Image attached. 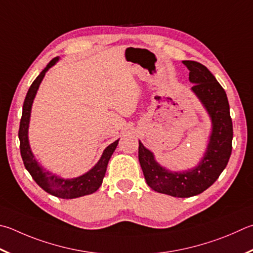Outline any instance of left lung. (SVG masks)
Instances as JSON below:
<instances>
[{"instance_id": "8db88e82", "label": "left lung", "mask_w": 253, "mask_h": 253, "mask_svg": "<svg viewBox=\"0 0 253 253\" xmlns=\"http://www.w3.org/2000/svg\"><path fill=\"white\" fill-rule=\"evenodd\" d=\"M188 67L191 91L203 104L211 121L208 145L197 166L172 171L160 165L153 151L139 140L138 158L147 185L160 194L189 198L204 192L226 168L232 150V121L227 94L215 77L203 64L183 61Z\"/></svg>"}]
</instances>
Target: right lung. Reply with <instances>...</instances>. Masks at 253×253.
<instances>
[{"instance_id":"right-lung-1","label":"right lung","mask_w":253,"mask_h":253,"mask_svg":"<svg viewBox=\"0 0 253 253\" xmlns=\"http://www.w3.org/2000/svg\"><path fill=\"white\" fill-rule=\"evenodd\" d=\"M58 61L59 57L53 58L47 64V66L41 72V74L36 77L35 81L32 83L30 89L26 94L24 104H23L18 138H20V149L23 163H24L26 170L30 172L35 182L43 190L55 197H58V198L62 199H74L79 198V197L94 194L100 187L105 177V173H106L108 162L111 159L115 149H116L119 139L115 140L111 145L107 146L103 151L97 164L93 168L89 169L88 171L83 173L82 176L75 178H63L46 170V169H44L41 166V164L36 160L33 151H32L29 140V127L32 105H33L36 93H38L39 87L41 83H42L45 74H46V72L50 67H53Z\"/></svg>"}]
</instances>
